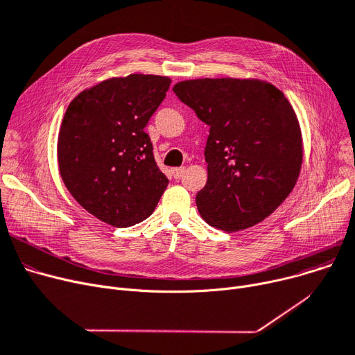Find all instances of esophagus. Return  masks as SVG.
<instances>
[{
	"mask_svg": "<svg viewBox=\"0 0 355 355\" xmlns=\"http://www.w3.org/2000/svg\"><path fill=\"white\" fill-rule=\"evenodd\" d=\"M171 173H173V177H174V178H181V177L184 175V173H185V168H184V166L173 168Z\"/></svg>",
	"mask_w": 355,
	"mask_h": 355,
	"instance_id": "1",
	"label": "esophagus"
}]
</instances>
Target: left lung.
Segmentation results:
<instances>
[{
	"label": "left lung",
	"mask_w": 355,
	"mask_h": 355,
	"mask_svg": "<svg viewBox=\"0 0 355 355\" xmlns=\"http://www.w3.org/2000/svg\"><path fill=\"white\" fill-rule=\"evenodd\" d=\"M210 126L207 182L197 193L201 217L225 232L252 227L293 190L302 166V135L284 93L257 79H194L173 87Z\"/></svg>",
	"instance_id": "obj_1"
}]
</instances>
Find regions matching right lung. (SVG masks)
Listing matches in <instances>:
<instances>
[{
  "label": "right lung",
  "mask_w": 355,
  "mask_h": 355,
  "mask_svg": "<svg viewBox=\"0 0 355 355\" xmlns=\"http://www.w3.org/2000/svg\"><path fill=\"white\" fill-rule=\"evenodd\" d=\"M171 79L154 74L112 78L74 98L64 114L58 159L73 198L115 227L144 221L168 185L145 132Z\"/></svg>",
  "instance_id": "add662e5"
}]
</instances>
